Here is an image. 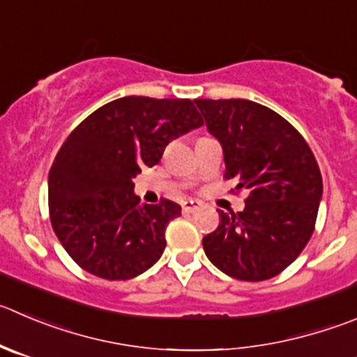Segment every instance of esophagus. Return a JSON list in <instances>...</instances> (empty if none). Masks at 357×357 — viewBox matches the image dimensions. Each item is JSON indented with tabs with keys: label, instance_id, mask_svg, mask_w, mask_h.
I'll return each mask as SVG.
<instances>
[{
	"label": "esophagus",
	"instance_id": "34e87169",
	"mask_svg": "<svg viewBox=\"0 0 357 357\" xmlns=\"http://www.w3.org/2000/svg\"><path fill=\"white\" fill-rule=\"evenodd\" d=\"M199 206H202V203L195 202V199H189V202L182 203V210H184V213H192V212H196V210H198Z\"/></svg>",
	"mask_w": 357,
	"mask_h": 357
}]
</instances>
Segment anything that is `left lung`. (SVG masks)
<instances>
[{
    "instance_id": "left-lung-1",
    "label": "left lung",
    "mask_w": 357,
    "mask_h": 357,
    "mask_svg": "<svg viewBox=\"0 0 357 357\" xmlns=\"http://www.w3.org/2000/svg\"><path fill=\"white\" fill-rule=\"evenodd\" d=\"M222 145L226 172L249 196L238 213L219 210L203 238L206 257L226 275L259 282L286 270L310 240L322 176L305 138L277 112L249 100H195Z\"/></svg>"
}]
</instances>
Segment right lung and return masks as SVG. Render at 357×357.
<instances>
[{"mask_svg":"<svg viewBox=\"0 0 357 357\" xmlns=\"http://www.w3.org/2000/svg\"><path fill=\"white\" fill-rule=\"evenodd\" d=\"M203 126L191 100L126 96L84 119L49 172L54 233L71 259L107 280H128L161 257L181 205H142L133 178L166 145Z\"/></svg>","mask_w":357,"mask_h":357,"instance_id":"obj_1","label":"right lung"}]
</instances>
